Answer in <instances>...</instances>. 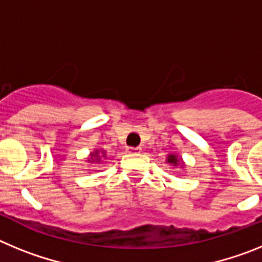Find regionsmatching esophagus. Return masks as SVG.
Segmentation results:
<instances>
[{
	"mask_svg": "<svg viewBox=\"0 0 262 262\" xmlns=\"http://www.w3.org/2000/svg\"><path fill=\"white\" fill-rule=\"evenodd\" d=\"M128 152H129V154H140V152H142V148H140V147H129Z\"/></svg>",
	"mask_w": 262,
	"mask_h": 262,
	"instance_id": "obj_1",
	"label": "esophagus"
}]
</instances>
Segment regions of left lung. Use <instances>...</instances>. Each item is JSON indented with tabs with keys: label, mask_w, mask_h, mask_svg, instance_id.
<instances>
[{
	"label": "left lung",
	"mask_w": 262,
	"mask_h": 262,
	"mask_svg": "<svg viewBox=\"0 0 262 262\" xmlns=\"http://www.w3.org/2000/svg\"><path fill=\"white\" fill-rule=\"evenodd\" d=\"M166 163L169 164V165L172 166H180V168H185V163L184 160H182V157H180L178 155L176 154H169L168 156H166Z\"/></svg>",
	"instance_id": "1"
}]
</instances>
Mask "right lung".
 I'll use <instances>...</instances> for the list:
<instances>
[{
  "label": "right lung",
  "instance_id": "right-lung-1",
  "mask_svg": "<svg viewBox=\"0 0 262 262\" xmlns=\"http://www.w3.org/2000/svg\"><path fill=\"white\" fill-rule=\"evenodd\" d=\"M106 157H107V155H106L105 149H94L93 152L89 154L86 161L89 164H101L106 161Z\"/></svg>",
  "mask_w": 262,
  "mask_h": 262
}]
</instances>
